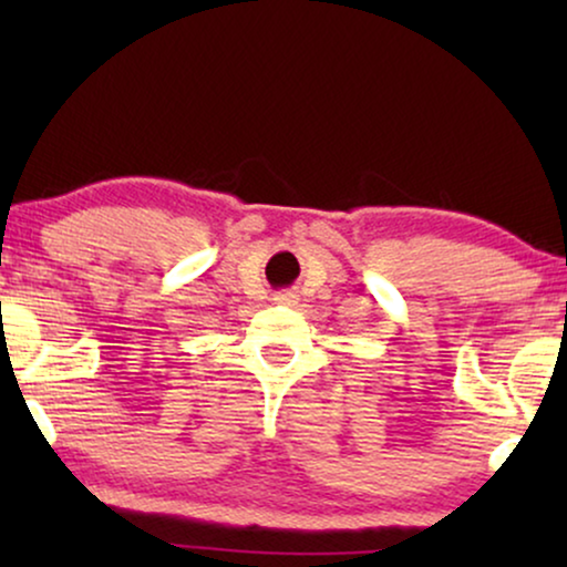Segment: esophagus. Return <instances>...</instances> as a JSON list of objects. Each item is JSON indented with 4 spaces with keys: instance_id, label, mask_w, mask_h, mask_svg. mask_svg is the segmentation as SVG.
Masks as SVG:
<instances>
[{
    "instance_id": "esophagus-1",
    "label": "esophagus",
    "mask_w": 567,
    "mask_h": 567,
    "mask_svg": "<svg viewBox=\"0 0 567 567\" xmlns=\"http://www.w3.org/2000/svg\"><path fill=\"white\" fill-rule=\"evenodd\" d=\"M274 305L293 307V305H297V293H293V291H278V293H274Z\"/></svg>"
}]
</instances>
